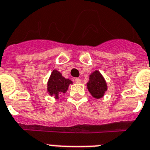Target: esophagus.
<instances>
[{"mask_svg":"<svg viewBox=\"0 0 150 150\" xmlns=\"http://www.w3.org/2000/svg\"><path fill=\"white\" fill-rule=\"evenodd\" d=\"M74 82L75 83H81V79H80L79 78H75V79H74Z\"/></svg>","mask_w":150,"mask_h":150,"instance_id":"obj_1","label":"esophagus"}]
</instances>
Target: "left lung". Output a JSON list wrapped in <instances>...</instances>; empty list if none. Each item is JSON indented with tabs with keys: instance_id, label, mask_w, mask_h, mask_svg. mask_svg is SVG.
Masks as SVG:
<instances>
[{
	"instance_id": "8db88e82",
	"label": "left lung",
	"mask_w": 150,
	"mask_h": 150,
	"mask_svg": "<svg viewBox=\"0 0 150 150\" xmlns=\"http://www.w3.org/2000/svg\"><path fill=\"white\" fill-rule=\"evenodd\" d=\"M86 86L90 94L96 99L103 98L108 90V86L105 78L98 70H95L90 74Z\"/></svg>"
}]
</instances>
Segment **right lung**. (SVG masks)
<instances>
[{
	"instance_id": "right-lung-1",
	"label": "right lung",
	"mask_w": 150,
	"mask_h": 150,
	"mask_svg": "<svg viewBox=\"0 0 150 150\" xmlns=\"http://www.w3.org/2000/svg\"><path fill=\"white\" fill-rule=\"evenodd\" d=\"M72 83V81L64 78L60 71L54 69L47 82V92L50 96L58 99L60 93H66L69 85Z\"/></svg>"
}]
</instances>
